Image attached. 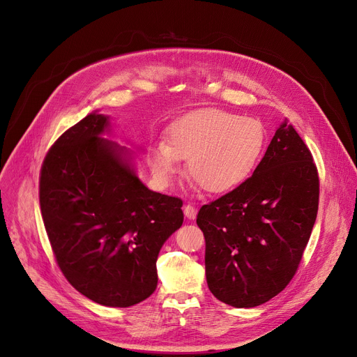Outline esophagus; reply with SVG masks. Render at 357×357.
Segmentation results:
<instances>
[{
	"mask_svg": "<svg viewBox=\"0 0 357 357\" xmlns=\"http://www.w3.org/2000/svg\"><path fill=\"white\" fill-rule=\"evenodd\" d=\"M184 215L190 220H195L196 215H197V208L193 204H185L184 206Z\"/></svg>",
	"mask_w": 357,
	"mask_h": 357,
	"instance_id": "1",
	"label": "esophagus"
}]
</instances>
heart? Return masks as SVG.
<instances>
[{"instance_id": "heart-1", "label": "heart", "mask_w": 357, "mask_h": 357, "mask_svg": "<svg viewBox=\"0 0 357 357\" xmlns=\"http://www.w3.org/2000/svg\"><path fill=\"white\" fill-rule=\"evenodd\" d=\"M266 147V130L252 117L218 108L188 113L167 130V143L155 144L147 155L153 174L169 184L187 160L188 176L210 193H225L248 180Z\"/></svg>"}]
</instances>
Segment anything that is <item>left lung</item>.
<instances>
[{
	"mask_svg": "<svg viewBox=\"0 0 357 357\" xmlns=\"http://www.w3.org/2000/svg\"><path fill=\"white\" fill-rule=\"evenodd\" d=\"M317 208L312 153L284 120L253 176L197 214L214 297L249 309L279 294L298 267Z\"/></svg>",
	"mask_w": 357,
	"mask_h": 357,
	"instance_id": "left-lung-1",
	"label": "left lung"
}]
</instances>
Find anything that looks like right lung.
<instances>
[{"instance_id":"add662e5","label":"right lung","mask_w":357,"mask_h":357,"mask_svg":"<svg viewBox=\"0 0 357 357\" xmlns=\"http://www.w3.org/2000/svg\"><path fill=\"white\" fill-rule=\"evenodd\" d=\"M109 132V117L94 112L54 143L40 206L70 284L98 305L130 307L155 290V261L183 225V202L146 187L132 153L104 139Z\"/></svg>"}]
</instances>
